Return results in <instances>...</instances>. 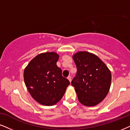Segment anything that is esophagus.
I'll use <instances>...</instances> for the list:
<instances>
[{"label": "esophagus", "instance_id": "obj_1", "mask_svg": "<svg viewBox=\"0 0 130 130\" xmlns=\"http://www.w3.org/2000/svg\"><path fill=\"white\" fill-rule=\"evenodd\" d=\"M67 78H68V79L69 80V81H70V82H71V77L70 75H69V76L67 77Z\"/></svg>", "mask_w": 130, "mask_h": 130}]
</instances>
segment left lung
Instances as JSON below:
<instances>
[{
    "label": "left lung",
    "mask_w": 130,
    "mask_h": 130,
    "mask_svg": "<svg viewBox=\"0 0 130 130\" xmlns=\"http://www.w3.org/2000/svg\"><path fill=\"white\" fill-rule=\"evenodd\" d=\"M73 57L77 71L71 85L74 87L78 100L86 106L99 104L110 88V71L104 62L92 53L79 52Z\"/></svg>",
    "instance_id": "1"
}]
</instances>
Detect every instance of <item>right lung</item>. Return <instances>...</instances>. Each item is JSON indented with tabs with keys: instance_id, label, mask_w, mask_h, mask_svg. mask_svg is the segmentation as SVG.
Masks as SVG:
<instances>
[{
	"instance_id": "1",
	"label": "right lung",
	"mask_w": 130,
	"mask_h": 130,
	"mask_svg": "<svg viewBox=\"0 0 130 130\" xmlns=\"http://www.w3.org/2000/svg\"><path fill=\"white\" fill-rule=\"evenodd\" d=\"M59 55L55 52L39 54L24 71V80L34 100L44 106H53L62 99L70 81L57 66Z\"/></svg>"
}]
</instances>
